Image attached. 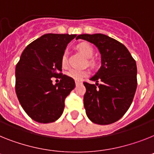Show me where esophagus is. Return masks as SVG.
<instances>
[{"label":"esophagus","instance_id":"34e87169","mask_svg":"<svg viewBox=\"0 0 154 154\" xmlns=\"http://www.w3.org/2000/svg\"><path fill=\"white\" fill-rule=\"evenodd\" d=\"M75 84H76V85H78L81 84V82H80V81H75Z\"/></svg>","mask_w":154,"mask_h":154}]
</instances>
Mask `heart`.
<instances>
[{
	"label": "heart",
	"instance_id": "1",
	"mask_svg": "<svg viewBox=\"0 0 154 154\" xmlns=\"http://www.w3.org/2000/svg\"><path fill=\"white\" fill-rule=\"evenodd\" d=\"M77 49L85 57L90 59L94 55V49L91 47V45H89L88 43L86 42H82L80 43L77 45ZM88 63L91 66H94L95 65V60L93 59H89ZM61 64L63 67H66L68 65V58H67V52L64 51L61 57ZM67 76L69 77L70 78L73 79L74 81H81L83 79L84 77H87L88 74V72L87 70H80V69H71L67 72Z\"/></svg>",
	"mask_w": 154,
	"mask_h": 154
}]
</instances>
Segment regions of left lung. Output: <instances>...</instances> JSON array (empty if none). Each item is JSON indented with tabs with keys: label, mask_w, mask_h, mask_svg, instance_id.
Listing matches in <instances>:
<instances>
[{
	"label": "left lung",
	"mask_w": 154,
	"mask_h": 154,
	"mask_svg": "<svg viewBox=\"0 0 154 154\" xmlns=\"http://www.w3.org/2000/svg\"><path fill=\"white\" fill-rule=\"evenodd\" d=\"M76 39L95 45L101 54V67L90 79L95 85L84 82L86 114L95 124L114 123L129 109L136 91L135 59L123 44L102 33L81 34Z\"/></svg>",
	"instance_id": "obj_1"
}]
</instances>
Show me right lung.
<instances>
[{"label":"right lung","mask_w":154,"mask_h":154,"mask_svg":"<svg viewBox=\"0 0 154 154\" xmlns=\"http://www.w3.org/2000/svg\"><path fill=\"white\" fill-rule=\"evenodd\" d=\"M76 34L47 33L29 44L15 67V92L23 109L33 121L47 124L61 117L65 99L75 88L62 73L61 57ZM59 77L53 85L51 78Z\"/></svg>","instance_id":"obj_1"}]
</instances>
